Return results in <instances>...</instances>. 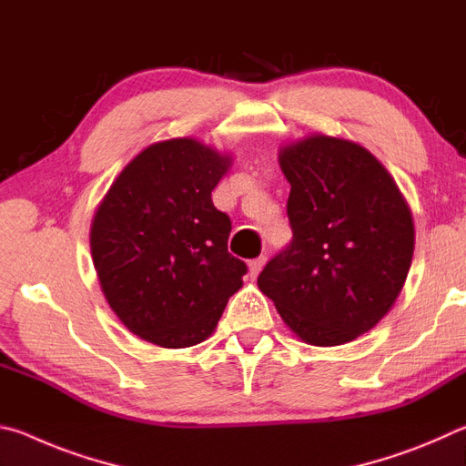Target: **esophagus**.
I'll use <instances>...</instances> for the list:
<instances>
[{
    "label": "esophagus",
    "instance_id": "34e87169",
    "mask_svg": "<svg viewBox=\"0 0 466 466\" xmlns=\"http://www.w3.org/2000/svg\"><path fill=\"white\" fill-rule=\"evenodd\" d=\"M265 263H267V258L265 257H258V258H252V261L248 263V273H250V278L255 279L258 273H261V269L265 267Z\"/></svg>",
    "mask_w": 466,
    "mask_h": 466
}]
</instances>
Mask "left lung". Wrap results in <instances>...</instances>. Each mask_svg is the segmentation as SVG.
Segmentation results:
<instances>
[{
	"label": "left lung",
	"instance_id": "1",
	"mask_svg": "<svg viewBox=\"0 0 466 466\" xmlns=\"http://www.w3.org/2000/svg\"><path fill=\"white\" fill-rule=\"evenodd\" d=\"M294 238L258 289L304 343L333 347L374 329L397 302L415 248L411 209L356 141L312 133L279 149Z\"/></svg>",
	"mask_w": 466,
	"mask_h": 466
}]
</instances>
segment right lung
Segmentation results:
<instances>
[{
    "label": "right lung",
    "instance_id": "add662e5",
    "mask_svg": "<svg viewBox=\"0 0 466 466\" xmlns=\"http://www.w3.org/2000/svg\"><path fill=\"white\" fill-rule=\"evenodd\" d=\"M232 164L193 137L147 146L121 170L90 228L106 302L133 335L180 350L208 339L247 265L211 191Z\"/></svg>",
    "mask_w": 466,
    "mask_h": 466
}]
</instances>
